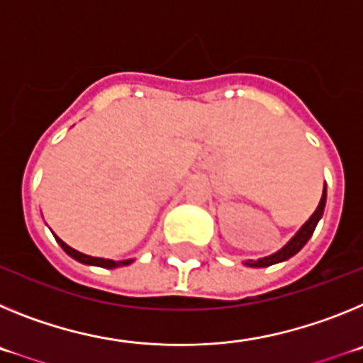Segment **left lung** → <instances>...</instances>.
Returning <instances> with one entry per match:
<instances>
[{
    "label": "left lung",
    "instance_id": "left-lung-1",
    "mask_svg": "<svg viewBox=\"0 0 363 363\" xmlns=\"http://www.w3.org/2000/svg\"><path fill=\"white\" fill-rule=\"evenodd\" d=\"M325 200H327V192H325V187H323V194H322V198H320L318 207H316V211L313 213V216H311L309 220L303 223V225H301V229L298 230L296 234H294L293 238L285 243L280 251L274 252V255L265 256V258H259V259H247L245 265H249V267H269V265L280 264V262H285V259H289L291 256L296 255L301 247L309 242V238L313 236L314 229H316V225H318L320 218L323 216V209H325Z\"/></svg>",
    "mask_w": 363,
    "mask_h": 363
}]
</instances>
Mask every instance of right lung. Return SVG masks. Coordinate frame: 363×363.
<instances>
[{
    "mask_svg": "<svg viewBox=\"0 0 363 363\" xmlns=\"http://www.w3.org/2000/svg\"><path fill=\"white\" fill-rule=\"evenodd\" d=\"M56 242L62 245V249L70 256V258H74L76 262H79V264L96 265V267H104V269H116V267H123V265H129L134 262V259H120V262H114V259L96 258V256H89V255H83V252L76 251V249H72V247L67 245V243L63 242V240L57 238V236H56Z\"/></svg>",
    "mask_w": 363,
    "mask_h": 363,
    "instance_id": "1",
    "label": "right lung"
}]
</instances>
